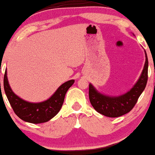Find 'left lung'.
I'll list each match as a JSON object with an SVG mask.
<instances>
[{
  "label": "left lung",
  "mask_w": 155,
  "mask_h": 155,
  "mask_svg": "<svg viewBox=\"0 0 155 155\" xmlns=\"http://www.w3.org/2000/svg\"><path fill=\"white\" fill-rule=\"evenodd\" d=\"M143 70L134 87L119 97H108L99 93L91 84L89 85V98L92 106L98 113L108 117H118L133 109L147 85L148 80V58L147 53Z\"/></svg>",
  "instance_id": "obj_1"
}]
</instances>
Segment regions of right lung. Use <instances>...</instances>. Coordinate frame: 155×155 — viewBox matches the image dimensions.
I'll list each match as a JSON object with an SVG mask.
<instances>
[{
  "mask_svg": "<svg viewBox=\"0 0 155 155\" xmlns=\"http://www.w3.org/2000/svg\"><path fill=\"white\" fill-rule=\"evenodd\" d=\"M74 83V80L66 81L63 84L47 101L33 104L22 100L12 92L7 79L6 70L3 78L5 92L15 113L21 120L33 124L48 122L59 112L63 104L66 92Z\"/></svg>",
  "mask_w": 155,
  "mask_h": 155,
  "instance_id": "add662e5",
  "label": "right lung"
}]
</instances>
